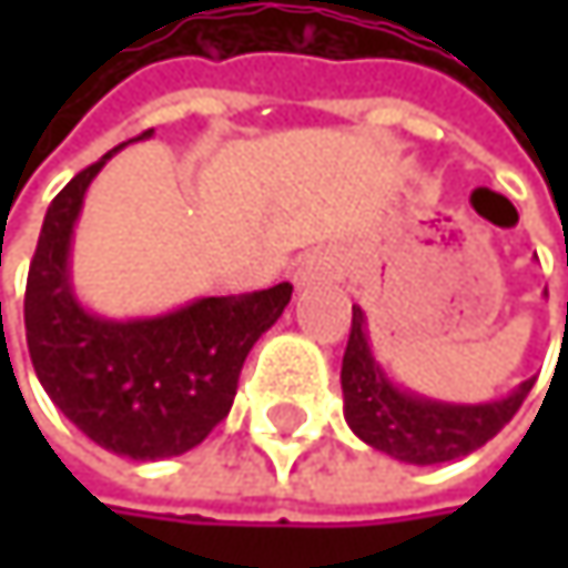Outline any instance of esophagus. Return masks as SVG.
<instances>
[{"label":"esophagus","mask_w":568,"mask_h":568,"mask_svg":"<svg viewBox=\"0 0 568 568\" xmlns=\"http://www.w3.org/2000/svg\"><path fill=\"white\" fill-rule=\"evenodd\" d=\"M328 276H332V260H328V256H308V260L298 266V273H295V283L312 285V283H322V280H328Z\"/></svg>","instance_id":"obj_1"}]
</instances>
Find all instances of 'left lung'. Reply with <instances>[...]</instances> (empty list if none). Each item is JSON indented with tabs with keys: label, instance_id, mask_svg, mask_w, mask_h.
Segmentation results:
<instances>
[{
	"label": "left lung",
	"instance_id": "1",
	"mask_svg": "<svg viewBox=\"0 0 568 568\" xmlns=\"http://www.w3.org/2000/svg\"><path fill=\"white\" fill-rule=\"evenodd\" d=\"M536 378L523 382L510 397L490 404H444L400 392L372 355L365 312L352 305V335L342 358V395L348 427L382 454L404 464H444L474 454L497 437Z\"/></svg>",
	"mask_w": 568,
	"mask_h": 568
}]
</instances>
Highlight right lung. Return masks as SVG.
Listing matches in <instances>:
<instances>
[{
    "label": "right lung",
    "mask_w": 568,
    "mask_h": 568,
    "mask_svg": "<svg viewBox=\"0 0 568 568\" xmlns=\"http://www.w3.org/2000/svg\"><path fill=\"white\" fill-rule=\"evenodd\" d=\"M121 148L74 173L45 213L26 283V342L42 388L81 434L111 454L161 460L196 447L230 414L243 362L283 315L292 285L131 322L81 308L68 280L71 230L88 183Z\"/></svg>",
    "instance_id": "add662e5"
}]
</instances>
